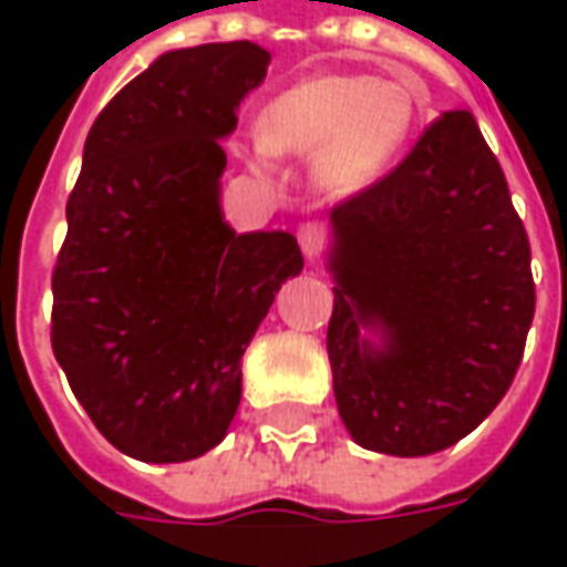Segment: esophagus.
<instances>
[{"instance_id":"1","label":"esophagus","mask_w":567,"mask_h":567,"mask_svg":"<svg viewBox=\"0 0 567 567\" xmlns=\"http://www.w3.org/2000/svg\"><path fill=\"white\" fill-rule=\"evenodd\" d=\"M297 243H300V251H303V258H316L324 246V227L321 224H303L300 230H297Z\"/></svg>"}]
</instances>
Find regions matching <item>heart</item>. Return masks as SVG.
<instances>
[{
  "label": "heart",
  "instance_id": "1",
  "mask_svg": "<svg viewBox=\"0 0 567 567\" xmlns=\"http://www.w3.org/2000/svg\"><path fill=\"white\" fill-rule=\"evenodd\" d=\"M419 121L416 91L401 79L321 72L272 96L258 115L251 166L272 154L309 157V185L324 199H349L389 173Z\"/></svg>",
  "mask_w": 567,
  "mask_h": 567
}]
</instances>
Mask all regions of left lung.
Listing matches in <instances>:
<instances>
[{"mask_svg": "<svg viewBox=\"0 0 567 567\" xmlns=\"http://www.w3.org/2000/svg\"><path fill=\"white\" fill-rule=\"evenodd\" d=\"M328 358L358 446L401 458L467 437L498 406L535 316L532 248L471 112L331 212Z\"/></svg>", "mask_w": 567, "mask_h": 567, "instance_id": "1", "label": "left lung"}]
</instances>
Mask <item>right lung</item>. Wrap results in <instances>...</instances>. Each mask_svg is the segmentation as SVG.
<instances>
[{"instance_id": "1", "label": "right lung", "mask_w": 567, "mask_h": 567, "mask_svg": "<svg viewBox=\"0 0 567 567\" xmlns=\"http://www.w3.org/2000/svg\"><path fill=\"white\" fill-rule=\"evenodd\" d=\"M270 66L255 42L166 51L93 121L54 270L51 346L115 450L151 464L215 450L243 355L303 255L224 221L221 140Z\"/></svg>"}]
</instances>
